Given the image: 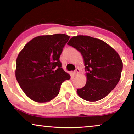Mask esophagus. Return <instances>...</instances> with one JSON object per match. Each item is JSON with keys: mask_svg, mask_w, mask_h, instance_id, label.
<instances>
[{"mask_svg": "<svg viewBox=\"0 0 134 134\" xmlns=\"http://www.w3.org/2000/svg\"><path fill=\"white\" fill-rule=\"evenodd\" d=\"M79 73H80V70H79V69H78V68H77V69L75 70V71H74V74L75 76H77L78 75Z\"/></svg>", "mask_w": 134, "mask_h": 134, "instance_id": "1", "label": "esophagus"}]
</instances>
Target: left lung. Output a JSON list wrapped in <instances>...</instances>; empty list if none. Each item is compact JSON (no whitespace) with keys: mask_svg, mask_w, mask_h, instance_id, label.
Masks as SVG:
<instances>
[{"mask_svg":"<svg viewBox=\"0 0 134 134\" xmlns=\"http://www.w3.org/2000/svg\"><path fill=\"white\" fill-rule=\"evenodd\" d=\"M67 44L83 56L87 81L77 90L85 100L102 99L116 87L121 79L123 63L118 53L103 41L89 36L72 37Z\"/></svg>","mask_w":134,"mask_h":134,"instance_id":"obj_1","label":"left lung"}]
</instances>
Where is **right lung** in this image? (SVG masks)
Returning <instances> with one entry per match:
<instances>
[{"mask_svg":"<svg viewBox=\"0 0 134 134\" xmlns=\"http://www.w3.org/2000/svg\"><path fill=\"white\" fill-rule=\"evenodd\" d=\"M69 38L65 34L38 36L20 51L15 76L29 99L38 103L51 101L58 94L62 83L70 79L59 60Z\"/></svg>","mask_w":134,"mask_h":134,"instance_id":"right-lung-1","label":"right lung"}]
</instances>
